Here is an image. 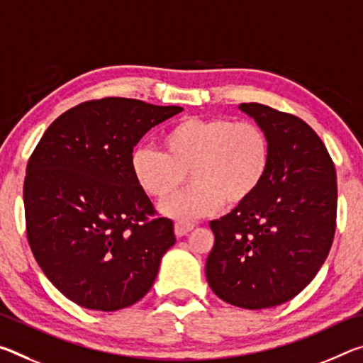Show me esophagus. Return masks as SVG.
I'll use <instances>...</instances> for the list:
<instances>
[{
	"instance_id": "34e87169",
	"label": "esophagus",
	"mask_w": 363,
	"mask_h": 363,
	"mask_svg": "<svg viewBox=\"0 0 363 363\" xmlns=\"http://www.w3.org/2000/svg\"><path fill=\"white\" fill-rule=\"evenodd\" d=\"M195 228L194 223H184V221H177L174 224V233L177 238H182V235H186L192 231V229Z\"/></svg>"
}]
</instances>
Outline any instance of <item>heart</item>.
Segmentation results:
<instances>
[{"instance_id":"b5f03b06","label":"heart","mask_w":363,"mask_h":363,"mask_svg":"<svg viewBox=\"0 0 363 363\" xmlns=\"http://www.w3.org/2000/svg\"><path fill=\"white\" fill-rule=\"evenodd\" d=\"M163 153L139 148L130 169L147 195L171 197L186 174L192 186L161 211L194 220L221 208H239L255 197L269 168V140L262 125L224 116L184 118L161 137Z\"/></svg>"}]
</instances>
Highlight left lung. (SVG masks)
<instances>
[{"label":"left lung","instance_id":"8db88e82","mask_svg":"<svg viewBox=\"0 0 363 363\" xmlns=\"http://www.w3.org/2000/svg\"><path fill=\"white\" fill-rule=\"evenodd\" d=\"M239 108L267 132L269 168L250 202L210 221L215 245L205 273L221 301L258 310L291 301L325 263L337 184L325 143L306 121L260 103Z\"/></svg>","mask_w":363,"mask_h":363}]
</instances>
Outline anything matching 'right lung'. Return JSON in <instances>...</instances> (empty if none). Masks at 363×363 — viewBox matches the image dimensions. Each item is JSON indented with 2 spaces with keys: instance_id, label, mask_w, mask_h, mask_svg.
Returning <instances> with one entry per match:
<instances>
[{
  "instance_id": "add662e5",
  "label": "right lung",
  "mask_w": 363,
  "mask_h": 363,
  "mask_svg": "<svg viewBox=\"0 0 363 363\" xmlns=\"http://www.w3.org/2000/svg\"><path fill=\"white\" fill-rule=\"evenodd\" d=\"M181 106L108 96L51 123L27 163V239L45 276L77 306H134L150 291L174 224L130 169L134 147Z\"/></svg>"
}]
</instances>
